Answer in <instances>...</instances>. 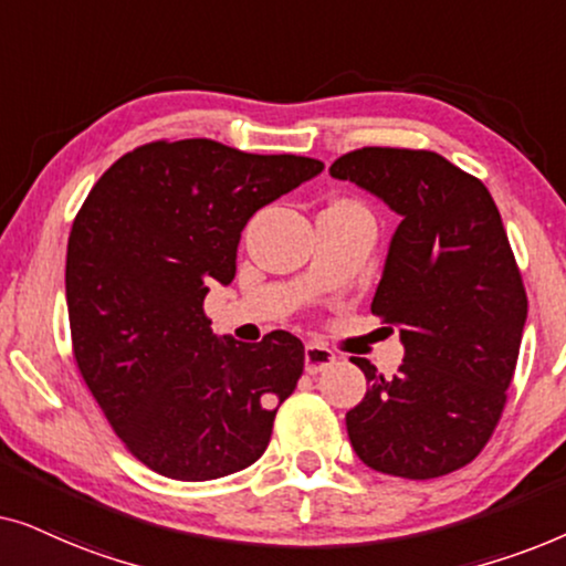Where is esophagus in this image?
Returning a JSON list of instances; mask_svg holds the SVG:
<instances>
[{"instance_id": "esophagus-1", "label": "esophagus", "mask_w": 566, "mask_h": 566, "mask_svg": "<svg viewBox=\"0 0 566 566\" xmlns=\"http://www.w3.org/2000/svg\"><path fill=\"white\" fill-rule=\"evenodd\" d=\"M337 355L329 350L327 345H319V343H308L306 350H304V363H306V374H322V370H327L329 366H335Z\"/></svg>"}]
</instances>
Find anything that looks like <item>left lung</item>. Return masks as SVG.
I'll return each mask as SVG.
<instances>
[{
    "instance_id": "8db88e82",
    "label": "left lung",
    "mask_w": 566,
    "mask_h": 566,
    "mask_svg": "<svg viewBox=\"0 0 566 566\" xmlns=\"http://www.w3.org/2000/svg\"><path fill=\"white\" fill-rule=\"evenodd\" d=\"M329 175L401 216L370 312L399 329L405 360L384 378L353 358L370 389L347 436L381 474L446 476L497 428L528 316L500 211L482 180L436 151L363 146Z\"/></svg>"
}]
</instances>
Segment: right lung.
Masks as SVG:
<instances>
[{"mask_svg":"<svg viewBox=\"0 0 566 566\" xmlns=\"http://www.w3.org/2000/svg\"><path fill=\"white\" fill-rule=\"evenodd\" d=\"M324 169L296 154H247L211 138L123 154L76 213L66 306L76 368L130 453L180 482L252 467L304 374V345L275 329L219 339L208 285L237 273L242 229Z\"/></svg>","mask_w":566,"mask_h":566,"instance_id":"add662e5","label":"right lung"}]
</instances>
